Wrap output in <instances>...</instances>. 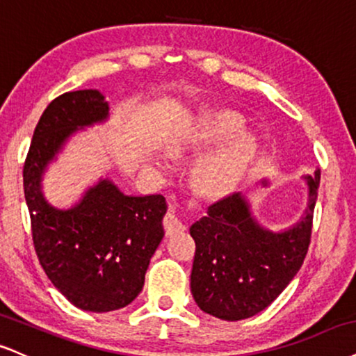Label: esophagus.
I'll return each instance as SVG.
<instances>
[{"instance_id":"obj_1","label":"esophagus","mask_w":356,"mask_h":356,"mask_svg":"<svg viewBox=\"0 0 356 356\" xmlns=\"http://www.w3.org/2000/svg\"><path fill=\"white\" fill-rule=\"evenodd\" d=\"M162 224H164V230L167 235H174L177 232H182V230L186 229V225L177 219V216H175L174 212H167L164 216V220H162Z\"/></svg>"}]
</instances>
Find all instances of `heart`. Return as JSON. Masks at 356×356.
Instances as JSON below:
<instances>
[{
  "label": "heart",
  "mask_w": 356,
  "mask_h": 356,
  "mask_svg": "<svg viewBox=\"0 0 356 356\" xmlns=\"http://www.w3.org/2000/svg\"><path fill=\"white\" fill-rule=\"evenodd\" d=\"M242 126V119L232 113H211L204 115L195 131L184 139L169 144L170 156H179L187 147L195 144H211L224 139ZM255 144L245 132L234 136L216 152L209 154L199 162L194 170L197 187L205 194H224L238 181L243 169L252 159ZM165 165V164H161Z\"/></svg>",
  "instance_id": "obj_1"
}]
</instances>
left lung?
<instances>
[{"label":"left lung","instance_id":"left-lung-1","mask_svg":"<svg viewBox=\"0 0 356 356\" xmlns=\"http://www.w3.org/2000/svg\"><path fill=\"white\" fill-rule=\"evenodd\" d=\"M305 179L307 212L285 232L260 227L241 194L209 205L207 216L192 224L191 292L200 310L229 322L248 318L270 305L292 282L310 245L320 169Z\"/></svg>","mask_w":356,"mask_h":356}]
</instances>
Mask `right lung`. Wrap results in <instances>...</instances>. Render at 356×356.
Here are the masks:
<instances>
[{
	"instance_id": "add662e5",
	"label": "right lung",
	"mask_w": 356,
	"mask_h": 356,
	"mask_svg": "<svg viewBox=\"0 0 356 356\" xmlns=\"http://www.w3.org/2000/svg\"><path fill=\"white\" fill-rule=\"evenodd\" d=\"M109 104L96 89L64 92L40 118L23 167L33 243L41 267L72 305L113 312L144 286L151 257L162 237L165 199L124 195L102 179L78 205L59 211L46 202L41 175L76 129L108 118Z\"/></svg>"
}]
</instances>
